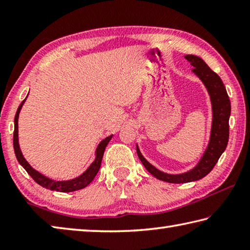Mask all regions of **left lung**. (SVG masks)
<instances>
[{
  "mask_svg": "<svg viewBox=\"0 0 250 250\" xmlns=\"http://www.w3.org/2000/svg\"><path fill=\"white\" fill-rule=\"evenodd\" d=\"M185 58L191 62V65L194 67L193 71L201 78L208 90L211 105H213V125H211L209 145L200 163L193 170L183 174H167L159 171L143 158L137 146L139 159L146 170L156 179L167 182V183H188V182L201 180L206 176L216 166L218 159L226 149L228 138H229L230 100L228 98L226 88L221 77L214 73L200 57L194 56V55H186Z\"/></svg>",
  "mask_w": 250,
  "mask_h": 250,
  "instance_id": "8db88e82",
  "label": "left lung"
}]
</instances>
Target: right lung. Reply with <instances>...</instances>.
I'll list each match as a JSON object with an SVG mask.
<instances>
[{
  "instance_id": "add662e5",
  "label": "right lung",
  "mask_w": 250,
  "mask_h": 250,
  "mask_svg": "<svg viewBox=\"0 0 250 250\" xmlns=\"http://www.w3.org/2000/svg\"><path fill=\"white\" fill-rule=\"evenodd\" d=\"M24 101H22V104H20V107L16 111V115L14 118V134H13V146H14V152L16 155V159L20 162L21 166H22L25 171H26L29 175L32 176V179L36 182L37 184H40L41 186H43L45 188L52 189V191H57V192H74L77 191V189L83 188L90 183V182L95 179V176L98 173L100 166H101V161H103V156H104V152L105 146L109 143V141L111 140L112 135L110 137L105 138L104 140H103L100 142V145L97 147V156L96 160L92 162L91 166L88 167V170L82 174L80 176H78L77 179L70 180V181H64V182H56L53 180H49L47 177H45L44 175L40 174L39 172L34 170V168L29 166V164L26 162V160L24 159V156L22 154V152L20 150V146H19V135H18V120H19V113L20 110L22 108V105L24 104Z\"/></svg>"
}]
</instances>
